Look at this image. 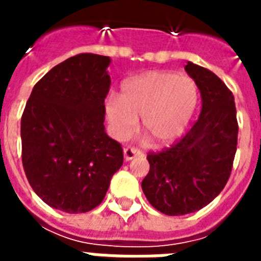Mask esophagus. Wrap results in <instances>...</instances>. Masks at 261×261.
<instances>
[{"label": "esophagus", "instance_id": "obj_1", "mask_svg": "<svg viewBox=\"0 0 261 261\" xmlns=\"http://www.w3.org/2000/svg\"><path fill=\"white\" fill-rule=\"evenodd\" d=\"M141 154H142V153H141L138 149H135V147L127 146L123 149V155H124V160H126V161H130V160L135 159V157H138V155Z\"/></svg>", "mask_w": 261, "mask_h": 261}]
</instances>
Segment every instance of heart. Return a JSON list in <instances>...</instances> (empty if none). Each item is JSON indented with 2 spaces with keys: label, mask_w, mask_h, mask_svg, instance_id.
I'll return each mask as SVG.
<instances>
[{
  "label": "heart",
  "mask_w": 261,
  "mask_h": 261,
  "mask_svg": "<svg viewBox=\"0 0 261 261\" xmlns=\"http://www.w3.org/2000/svg\"><path fill=\"white\" fill-rule=\"evenodd\" d=\"M198 102V87L188 75L147 71L123 84L120 97L106 100L107 120L118 139L130 137L138 126L155 145H169L184 133Z\"/></svg>",
  "instance_id": "obj_1"
}]
</instances>
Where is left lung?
<instances>
[{
    "instance_id": "left-lung-1",
    "label": "left lung",
    "mask_w": 261,
    "mask_h": 261,
    "mask_svg": "<svg viewBox=\"0 0 261 261\" xmlns=\"http://www.w3.org/2000/svg\"><path fill=\"white\" fill-rule=\"evenodd\" d=\"M186 71L202 97L191 130L173 146L147 155L150 171L142 191L163 214L184 215L213 202L226 186L237 150L234 96L208 69L188 62Z\"/></svg>"
}]
</instances>
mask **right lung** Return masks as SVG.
Listing matches in <instances>:
<instances>
[{
    "mask_svg": "<svg viewBox=\"0 0 261 261\" xmlns=\"http://www.w3.org/2000/svg\"><path fill=\"white\" fill-rule=\"evenodd\" d=\"M110 63L97 54L63 61L35 85L22 112L27 178L43 202L69 214L98 206L123 164L104 127Z\"/></svg>",
    "mask_w": 261,
    "mask_h": 261,
    "instance_id": "right-lung-1",
    "label": "right lung"
}]
</instances>
